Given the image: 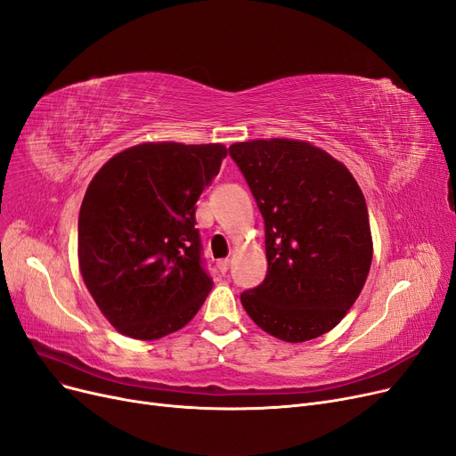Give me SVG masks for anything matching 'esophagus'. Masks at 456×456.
<instances>
[{
  "label": "esophagus",
  "mask_w": 456,
  "mask_h": 456,
  "mask_svg": "<svg viewBox=\"0 0 456 456\" xmlns=\"http://www.w3.org/2000/svg\"><path fill=\"white\" fill-rule=\"evenodd\" d=\"M217 270H220L222 273H225V272L229 270V259H222V261H217Z\"/></svg>",
  "instance_id": "obj_1"
}]
</instances>
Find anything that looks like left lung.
Wrapping results in <instances>:
<instances>
[{
  "instance_id": "obj_1",
  "label": "left lung",
  "mask_w": 456,
  "mask_h": 456,
  "mask_svg": "<svg viewBox=\"0 0 456 456\" xmlns=\"http://www.w3.org/2000/svg\"><path fill=\"white\" fill-rule=\"evenodd\" d=\"M265 217L268 272L242 292L251 321L287 343L321 338L358 300L372 263L365 197L324 149L302 140L232 143Z\"/></svg>"
}]
</instances>
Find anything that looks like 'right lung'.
<instances>
[{
    "label": "right lung",
    "mask_w": 456,
    "mask_h": 456,
    "mask_svg": "<svg viewBox=\"0 0 456 456\" xmlns=\"http://www.w3.org/2000/svg\"><path fill=\"white\" fill-rule=\"evenodd\" d=\"M225 156L222 143L149 142L117 152L93 176L77 220V263L118 333L160 339L203 305L212 280L195 203Z\"/></svg>",
    "instance_id": "1"
}]
</instances>
